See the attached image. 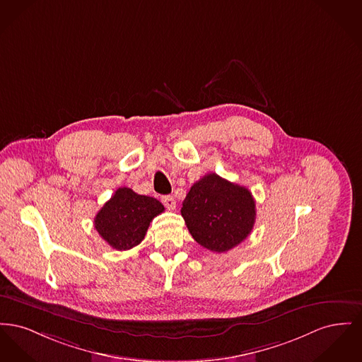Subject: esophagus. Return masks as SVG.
Masks as SVG:
<instances>
[{"label": "esophagus", "instance_id": "esophagus-1", "mask_svg": "<svg viewBox=\"0 0 362 362\" xmlns=\"http://www.w3.org/2000/svg\"><path fill=\"white\" fill-rule=\"evenodd\" d=\"M161 199H163V204L170 211L176 208V199L172 195H164Z\"/></svg>", "mask_w": 362, "mask_h": 362}]
</instances>
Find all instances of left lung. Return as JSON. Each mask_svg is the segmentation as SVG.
I'll list each match as a JSON object with an SVG mask.
<instances>
[{"instance_id":"8db88e82","label":"left lung","mask_w":362,"mask_h":362,"mask_svg":"<svg viewBox=\"0 0 362 362\" xmlns=\"http://www.w3.org/2000/svg\"><path fill=\"white\" fill-rule=\"evenodd\" d=\"M180 213L192 238L202 247L223 253L252 233L255 198L246 187L208 173L192 185Z\"/></svg>"}]
</instances>
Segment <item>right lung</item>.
<instances>
[{
	"label": "right lung",
	"mask_w": 362,
	"mask_h": 362,
	"mask_svg": "<svg viewBox=\"0 0 362 362\" xmlns=\"http://www.w3.org/2000/svg\"><path fill=\"white\" fill-rule=\"evenodd\" d=\"M163 212L158 199L120 187L97 213L94 227L113 249L129 250L144 240L150 221Z\"/></svg>",
	"instance_id": "1"
}]
</instances>
